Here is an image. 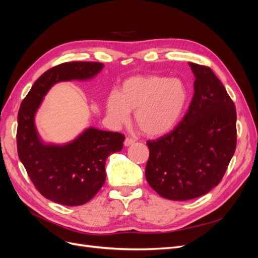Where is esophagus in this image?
Returning a JSON list of instances; mask_svg holds the SVG:
<instances>
[{
  "mask_svg": "<svg viewBox=\"0 0 258 258\" xmlns=\"http://www.w3.org/2000/svg\"><path fill=\"white\" fill-rule=\"evenodd\" d=\"M136 141L134 139H131V138H126L124 139V142H123V144H124V146H130V145H132L134 144Z\"/></svg>",
  "mask_w": 258,
  "mask_h": 258,
  "instance_id": "1",
  "label": "esophagus"
}]
</instances>
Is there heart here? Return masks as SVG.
<instances>
[{
    "mask_svg": "<svg viewBox=\"0 0 258 258\" xmlns=\"http://www.w3.org/2000/svg\"><path fill=\"white\" fill-rule=\"evenodd\" d=\"M188 99L185 84L178 79L158 75L134 76L123 82L120 92L106 98V113L116 124L128 122L131 111L148 137H160L172 130L181 118Z\"/></svg>",
    "mask_w": 258,
    "mask_h": 258,
    "instance_id": "b5f03b06",
    "label": "heart"
}]
</instances>
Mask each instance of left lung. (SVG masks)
I'll list each match as a JSON object with an SVG mask.
<instances>
[{
	"instance_id": "1",
	"label": "left lung",
	"mask_w": 258,
	"mask_h": 258,
	"mask_svg": "<svg viewBox=\"0 0 258 258\" xmlns=\"http://www.w3.org/2000/svg\"><path fill=\"white\" fill-rule=\"evenodd\" d=\"M194 97L182 121L166 136L147 141L145 176L161 197L184 201L217 186L236 151V106L212 70L188 62Z\"/></svg>"
}]
</instances>
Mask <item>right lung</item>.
<instances>
[{"instance_id":"right-lung-1","label":"right lung","mask_w":258,"mask_h":258,"mask_svg":"<svg viewBox=\"0 0 258 258\" xmlns=\"http://www.w3.org/2000/svg\"><path fill=\"white\" fill-rule=\"evenodd\" d=\"M100 62H66L46 71L22 100L18 112L17 150L35 188L56 204L82 206L100 190L105 182V160L120 152L123 135L87 128L66 144L42 141L35 127V114L54 84L87 81L103 69Z\"/></svg>"}]
</instances>
